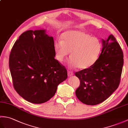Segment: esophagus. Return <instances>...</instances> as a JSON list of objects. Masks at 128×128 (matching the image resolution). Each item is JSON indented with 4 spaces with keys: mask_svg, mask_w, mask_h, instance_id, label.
<instances>
[{
    "mask_svg": "<svg viewBox=\"0 0 128 128\" xmlns=\"http://www.w3.org/2000/svg\"><path fill=\"white\" fill-rule=\"evenodd\" d=\"M72 75H74V73H73L71 71H68V76H71Z\"/></svg>",
    "mask_w": 128,
    "mask_h": 128,
    "instance_id": "34e87169",
    "label": "esophagus"
}]
</instances>
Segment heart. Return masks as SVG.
<instances>
[{"label":"heart","mask_w":128,"mask_h":128,"mask_svg":"<svg viewBox=\"0 0 128 128\" xmlns=\"http://www.w3.org/2000/svg\"><path fill=\"white\" fill-rule=\"evenodd\" d=\"M56 57L62 62L71 51L69 64L71 67L86 69L96 63L101 52L102 46L96 37L81 31L66 32L62 40H58L54 44Z\"/></svg>","instance_id":"b5f03b06"}]
</instances>
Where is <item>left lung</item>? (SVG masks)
Returning a JSON list of instances; mask_svg holds the SVG:
<instances>
[{"mask_svg":"<svg viewBox=\"0 0 128 128\" xmlns=\"http://www.w3.org/2000/svg\"><path fill=\"white\" fill-rule=\"evenodd\" d=\"M102 50L94 66L75 72L80 86L75 91L81 102L96 105L107 100L120 82L124 63L123 53L112 34L102 40Z\"/></svg>","mask_w":128,"mask_h":128,"instance_id":"1","label":"left lung"}]
</instances>
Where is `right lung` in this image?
<instances>
[{
  "label": "right lung",
  "mask_w": 128,
  "mask_h": 128,
  "mask_svg": "<svg viewBox=\"0 0 128 128\" xmlns=\"http://www.w3.org/2000/svg\"><path fill=\"white\" fill-rule=\"evenodd\" d=\"M55 56L53 38L44 30L26 31L16 40L9 66L14 88L23 98L36 104L44 103L66 79L67 70Z\"/></svg>",
  "instance_id": "1"
}]
</instances>
